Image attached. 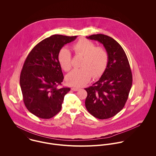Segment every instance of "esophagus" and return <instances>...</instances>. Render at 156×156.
<instances>
[{"mask_svg": "<svg viewBox=\"0 0 156 156\" xmlns=\"http://www.w3.org/2000/svg\"><path fill=\"white\" fill-rule=\"evenodd\" d=\"M79 89H80V88H79V87H73V88H71V90H74V91H77Z\"/></svg>", "mask_w": 156, "mask_h": 156, "instance_id": "esophagus-1", "label": "esophagus"}]
</instances>
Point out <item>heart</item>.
<instances>
[{
	"mask_svg": "<svg viewBox=\"0 0 156 156\" xmlns=\"http://www.w3.org/2000/svg\"><path fill=\"white\" fill-rule=\"evenodd\" d=\"M76 55H83L81 68L74 69L67 74L68 83L74 86H83L91 77L101 75L108 64L109 55L106 49L85 38L79 40L72 45ZM58 61L61 68L68 71L72 66L71 54L67 48H62L58 55Z\"/></svg>",
	"mask_w": 156,
	"mask_h": 156,
	"instance_id": "heart-1",
	"label": "heart"
}]
</instances>
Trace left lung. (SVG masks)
Here are the masks:
<instances>
[{
  "mask_svg": "<svg viewBox=\"0 0 156 156\" xmlns=\"http://www.w3.org/2000/svg\"><path fill=\"white\" fill-rule=\"evenodd\" d=\"M102 43L109 55L108 64L97 82L85 90V106L92 116L108 119L116 115L125 106L132 85V73L127 55L117 41L103 34L87 37Z\"/></svg>",
  "mask_w": 156,
  "mask_h": 156,
  "instance_id": "obj_1",
  "label": "left lung"
}]
</instances>
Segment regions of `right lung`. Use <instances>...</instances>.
<instances>
[{"instance_id": "add662e5", "label": "right lung", "mask_w": 156, "mask_h": 156, "mask_svg": "<svg viewBox=\"0 0 156 156\" xmlns=\"http://www.w3.org/2000/svg\"><path fill=\"white\" fill-rule=\"evenodd\" d=\"M77 36L53 35L36 45L27 55L20 74V84L27 109L42 119H50L61 110L69 88L62 85L64 75L58 61L61 48Z\"/></svg>"}]
</instances>
